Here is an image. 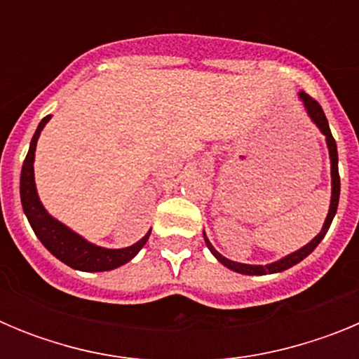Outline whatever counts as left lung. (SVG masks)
Returning a JSON list of instances; mask_svg holds the SVG:
<instances>
[{"label":"left lung","instance_id":"left-lung-1","mask_svg":"<svg viewBox=\"0 0 359 359\" xmlns=\"http://www.w3.org/2000/svg\"><path fill=\"white\" fill-rule=\"evenodd\" d=\"M298 95H300V98L304 100V106H306L307 113H309V116L313 118V122L318 126L320 131H322L323 135L327 136L329 156H331V176H332L331 208H329L327 219H325V223H323L322 231H320L318 236L311 241L309 244H306V246L298 250V252H294V253H291V255L284 257V259H280L278 262H273V264H268V266H252V264H241V262L228 261L226 257L221 255V253H219L217 250L212 246L210 241H208L207 236H205V243H207V246L210 248V252L215 255V259H217L221 264L226 266V268H230L231 271H237V273H243V275L278 273V271H284V269L291 268V266H294V264H298L300 261H304V259H306V257L309 255V253L313 252L316 246H318L320 241L325 237V233H327L329 226H331V223H332V217H334V214H336V208H338V199H340V174H338V151H336V142H334V138H332V135H331V129H329V122H327V118H325V113H323L322 106H320L315 98L311 97V95L304 93V91H300Z\"/></svg>","mask_w":359,"mask_h":359}]
</instances>
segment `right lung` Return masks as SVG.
<instances>
[{
  "mask_svg": "<svg viewBox=\"0 0 359 359\" xmlns=\"http://www.w3.org/2000/svg\"><path fill=\"white\" fill-rule=\"evenodd\" d=\"M50 116L52 115L44 116L39 126H37L34 138L30 142L28 154L23 161V169H21L19 192H21V205H23V210L28 217V223L32 224L36 236L44 244V248L53 253L59 261L68 264L69 268L81 269V271H109V269L118 268V266L131 261L133 257L144 248L151 231L144 239H140L129 248H100V246H95V244L84 241L77 233H73L69 228H66L65 224L55 221L52 215L46 214L39 198H37L36 183H34V152H36L37 138H39L41 131L50 120Z\"/></svg>",
  "mask_w": 359,
  "mask_h": 359,
  "instance_id": "obj_1",
  "label": "right lung"
}]
</instances>
